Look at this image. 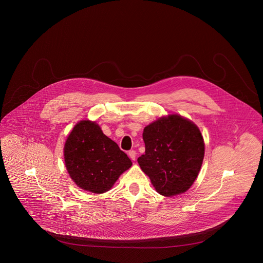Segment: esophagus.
<instances>
[{"instance_id":"obj_1","label":"esophagus","mask_w":263,"mask_h":263,"mask_svg":"<svg viewBox=\"0 0 263 263\" xmlns=\"http://www.w3.org/2000/svg\"><path fill=\"white\" fill-rule=\"evenodd\" d=\"M128 156H129V158H130L133 161H135L136 158H137V153H136L135 151H130V152H128Z\"/></svg>"}]
</instances>
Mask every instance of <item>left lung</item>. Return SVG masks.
Segmentation results:
<instances>
[{"label": "left lung", "instance_id": "obj_1", "mask_svg": "<svg viewBox=\"0 0 263 263\" xmlns=\"http://www.w3.org/2000/svg\"><path fill=\"white\" fill-rule=\"evenodd\" d=\"M145 153L138 158L155 190L165 197L186 192L197 178L205 154L198 126L179 115L162 117L143 129Z\"/></svg>", "mask_w": 263, "mask_h": 263}]
</instances>
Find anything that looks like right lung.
Listing matches in <instances>:
<instances>
[{"instance_id": "1", "label": "right lung", "mask_w": 263, "mask_h": 263, "mask_svg": "<svg viewBox=\"0 0 263 263\" xmlns=\"http://www.w3.org/2000/svg\"><path fill=\"white\" fill-rule=\"evenodd\" d=\"M64 160L76 185L95 194L109 191L120 175L133 165L119 145L89 120L73 127L64 145Z\"/></svg>"}]
</instances>
